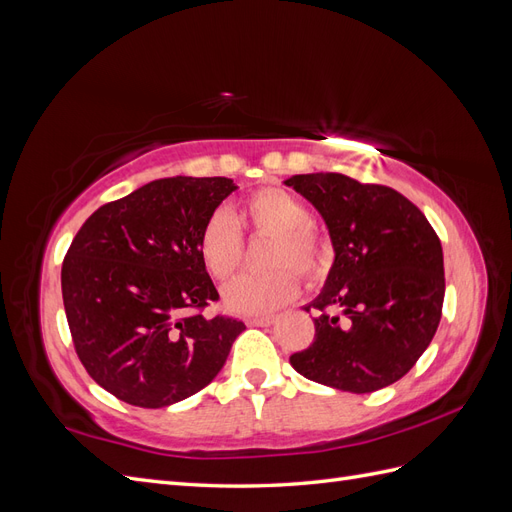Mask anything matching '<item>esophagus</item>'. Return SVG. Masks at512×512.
Instances as JSON below:
<instances>
[{
    "instance_id": "1",
    "label": "esophagus",
    "mask_w": 512,
    "mask_h": 512,
    "mask_svg": "<svg viewBox=\"0 0 512 512\" xmlns=\"http://www.w3.org/2000/svg\"><path fill=\"white\" fill-rule=\"evenodd\" d=\"M250 327H269V324L275 322V316H262V318H247L245 320Z\"/></svg>"
}]
</instances>
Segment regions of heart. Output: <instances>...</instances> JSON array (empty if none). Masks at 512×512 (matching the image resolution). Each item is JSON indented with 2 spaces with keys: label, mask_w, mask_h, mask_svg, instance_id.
<instances>
[{
  "label": "heart",
  "mask_w": 512,
  "mask_h": 512,
  "mask_svg": "<svg viewBox=\"0 0 512 512\" xmlns=\"http://www.w3.org/2000/svg\"><path fill=\"white\" fill-rule=\"evenodd\" d=\"M241 224L254 235L273 237L267 252V267L273 271L237 277L228 284L224 299L235 314H271L297 294L295 272L303 280H314L320 273L324 243L312 228L314 218L307 205L277 188L258 190L247 198L241 207ZM198 252L215 280L226 282L237 273L243 260V232L228 211H215L207 220L198 239Z\"/></svg>",
  "instance_id": "heart-1"
}]
</instances>
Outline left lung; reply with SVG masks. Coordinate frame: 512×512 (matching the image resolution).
Listing matches in <instances>:
<instances>
[{"mask_svg":"<svg viewBox=\"0 0 512 512\" xmlns=\"http://www.w3.org/2000/svg\"><path fill=\"white\" fill-rule=\"evenodd\" d=\"M324 218L335 262L320 297L309 348L290 365L307 380L350 393H374L414 367L442 318V245L406 196L342 173L286 181ZM339 308L344 317H333Z\"/></svg>","mask_w":512,"mask_h":512,"instance_id":"1","label":"left lung"}]
</instances>
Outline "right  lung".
<instances>
[{
	"mask_svg": "<svg viewBox=\"0 0 512 512\" xmlns=\"http://www.w3.org/2000/svg\"><path fill=\"white\" fill-rule=\"evenodd\" d=\"M226 177H168L102 205L72 239L61 297L76 354L104 391L138 408L198 393L224 367L241 320L220 301L198 239Z\"/></svg>",
	"mask_w": 512,
	"mask_h": 512,
	"instance_id": "add662e5",
	"label": "right lung"
}]
</instances>
